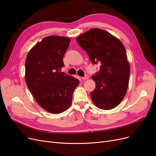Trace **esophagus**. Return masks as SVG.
<instances>
[{
    "instance_id": "34e87169",
    "label": "esophagus",
    "mask_w": 156,
    "mask_h": 156,
    "mask_svg": "<svg viewBox=\"0 0 156 156\" xmlns=\"http://www.w3.org/2000/svg\"><path fill=\"white\" fill-rule=\"evenodd\" d=\"M89 78V76L88 75H86L85 76H84V77H82V79H83V80H86V79H88Z\"/></svg>"
}]
</instances>
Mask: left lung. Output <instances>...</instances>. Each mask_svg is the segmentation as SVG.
<instances>
[{
	"mask_svg": "<svg viewBox=\"0 0 156 156\" xmlns=\"http://www.w3.org/2000/svg\"><path fill=\"white\" fill-rule=\"evenodd\" d=\"M76 40L93 64H101L100 71L92 76L96 84L90 94L92 101L101 109L116 107L124 99L129 80L124 46L116 37L100 29L89 30Z\"/></svg>",
	"mask_w": 156,
	"mask_h": 156,
	"instance_id": "left-lung-1",
	"label": "left lung"
}]
</instances>
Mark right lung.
Segmentation results:
<instances>
[{
	"label": "right lung",
	"instance_id": "1",
	"mask_svg": "<svg viewBox=\"0 0 156 156\" xmlns=\"http://www.w3.org/2000/svg\"><path fill=\"white\" fill-rule=\"evenodd\" d=\"M70 43L68 37L51 36L37 43L27 55L25 81L36 102L53 114L66 111L79 81L60 72L63 57Z\"/></svg>",
	"mask_w": 156,
	"mask_h": 156
}]
</instances>
